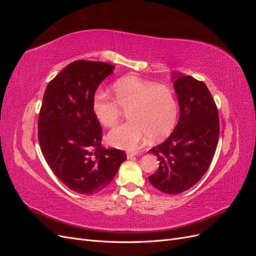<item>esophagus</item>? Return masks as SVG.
<instances>
[{
	"label": "esophagus",
	"instance_id": "esophagus-1",
	"mask_svg": "<svg viewBox=\"0 0 256 256\" xmlns=\"http://www.w3.org/2000/svg\"><path fill=\"white\" fill-rule=\"evenodd\" d=\"M136 154V152H127V158L128 159H132Z\"/></svg>",
	"mask_w": 256,
	"mask_h": 256
}]
</instances>
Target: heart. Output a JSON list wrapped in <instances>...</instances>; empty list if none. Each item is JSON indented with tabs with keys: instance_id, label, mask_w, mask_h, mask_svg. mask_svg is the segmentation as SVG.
Listing matches in <instances>:
<instances>
[{
	"instance_id": "heart-1",
	"label": "heart",
	"mask_w": 256,
	"mask_h": 256,
	"mask_svg": "<svg viewBox=\"0 0 256 256\" xmlns=\"http://www.w3.org/2000/svg\"><path fill=\"white\" fill-rule=\"evenodd\" d=\"M114 99L99 92L92 100L96 120L106 128L118 125L122 111H128V122L113 129L108 141L118 148L136 150L147 138L161 140L174 129L180 104L175 92L136 76H124L112 85Z\"/></svg>"
}]
</instances>
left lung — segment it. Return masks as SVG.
I'll return each mask as SVG.
<instances>
[{
    "label": "left lung",
    "mask_w": 256,
    "mask_h": 256,
    "mask_svg": "<svg viewBox=\"0 0 256 256\" xmlns=\"http://www.w3.org/2000/svg\"><path fill=\"white\" fill-rule=\"evenodd\" d=\"M174 88L180 120L171 136L148 150L160 161L148 180L166 194L188 190L203 177L214 156L220 131L218 109L204 82L177 74Z\"/></svg>",
    "instance_id": "left-lung-1"
}]
</instances>
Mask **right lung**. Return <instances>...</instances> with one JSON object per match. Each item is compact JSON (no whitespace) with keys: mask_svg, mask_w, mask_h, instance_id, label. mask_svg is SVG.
I'll return each instance as SVG.
<instances>
[{"mask_svg":"<svg viewBox=\"0 0 256 256\" xmlns=\"http://www.w3.org/2000/svg\"><path fill=\"white\" fill-rule=\"evenodd\" d=\"M115 66L74 60L46 88L38 118V141L58 180L80 194H95L109 184L126 152L102 146V128L92 112L99 84Z\"/></svg>","mask_w":256,"mask_h":256,"instance_id":"add662e5","label":"right lung"}]
</instances>
